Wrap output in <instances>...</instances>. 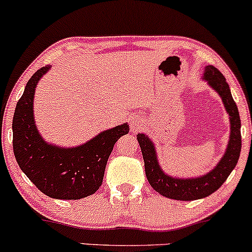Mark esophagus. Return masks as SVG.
<instances>
[{"label":"esophagus","instance_id":"obj_1","mask_svg":"<svg viewBox=\"0 0 252 252\" xmlns=\"http://www.w3.org/2000/svg\"><path fill=\"white\" fill-rule=\"evenodd\" d=\"M140 127H141L140 121L138 120V119H132V121H131V128H132V131L137 132L138 129L140 128Z\"/></svg>","mask_w":252,"mask_h":252}]
</instances>
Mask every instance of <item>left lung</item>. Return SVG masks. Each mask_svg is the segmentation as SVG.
<instances>
[{
	"label": "left lung",
	"instance_id": "obj_1",
	"mask_svg": "<svg viewBox=\"0 0 252 252\" xmlns=\"http://www.w3.org/2000/svg\"><path fill=\"white\" fill-rule=\"evenodd\" d=\"M203 80L207 81L212 88L220 95L226 111L230 115L231 124V134L227 149H226L224 157L220 159L213 170L196 179L182 180L165 175L158 164L155 146L148 135L143 133H138L137 135L141 154H143L145 175L149 183L157 193L169 199L191 201V200L208 196L221 187L239 159L240 149H242L240 118L237 104L231 95L230 87L222 73L212 65L205 67Z\"/></svg>",
	"mask_w": 252,
	"mask_h": 252
}]
</instances>
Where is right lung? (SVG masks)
Masks as SVG:
<instances>
[{
	"instance_id": "1",
	"label": "right lung",
	"mask_w": 252,
	"mask_h": 252,
	"mask_svg": "<svg viewBox=\"0 0 252 252\" xmlns=\"http://www.w3.org/2000/svg\"><path fill=\"white\" fill-rule=\"evenodd\" d=\"M50 66L39 69L25 88L13 118V150L16 162L39 190L53 199L78 200L102 185L114 144L127 134V124L104 131L84 145L62 149L45 143L33 117V98L39 80Z\"/></svg>"
}]
</instances>
